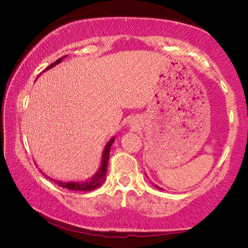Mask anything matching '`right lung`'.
Wrapping results in <instances>:
<instances>
[{
	"instance_id": "obj_1",
	"label": "right lung",
	"mask_w": 248,
	"mask_h": 248,
	"mask_svg": "<svg viewBox=\"0 0 248 248\" xmlns=\"http://www.w3.org/2000/svg\"><path fill=\"white\" fill-rule=\"evenodd\" d=\"M65 56H63V57H61V59L56 60V62H54L53 64H50L49 66H47L45 71L50 69V67H53L54 65H55V64H59ZM43 72H44V71H43ZM113 142H114V139H111V140L107 143L106 148H105L104 155H103V162H101L100 169L98 170L97 174L90 179V181L82 182V183H80V182H67L66 183V182H59V181L56 182V181H54V179H52V181L56 182L57 184H59V186H61V187H64V188H67V189H72V191L90 192V191H93V189L98 188L105 182V179H106L108 159H109V151H110V147H111V144H113Z\"/></svg>"
}]
</instances>
